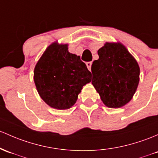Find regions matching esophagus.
<instances>
[{"mask_svg":"<svg viewBox=\"0 0 158 158\" xmlns=\"http://www.w3.org/2000/svg\"><path fill=\"white\" fill-rule=\"evenodd\" d=\"M91 64H92V62H91V61L87 62V63H86V66H87L88 69L89 70H91Z\"/></svg>","mask_w":158,"mask_h":158,"instance_id":"1","label":"esophagus"}]
</instances>
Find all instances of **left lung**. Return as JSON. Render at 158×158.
I'll use <instances>...</instances> for the list:
<instances>
[{
	"label": "left lung",
	"mask_w": 158,
	"mask_h": 158,
	"mask_svg": "<svg viewBox=\"0 0 158 158\" xmlns=\"http://www.w3.org/2000/svg\"><path fill=\"white\" fill-rule=\"evenodd\" d=\"M91 65V83L110 108H120L133 98L139 81V67L121 43H106Z\"/></svg>",
	"instance_id": "obj_1"
}]
</instances>
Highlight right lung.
Here are the masks:
<instances>
[{
	"mask_svg": "<svg viewBox=\"0 0 158 158\" xmlns=\"http://www.w3.org/2000/svg\"><path fill=\"white\" fill-rule=\"evenodd\" d=\"M36 87L48 106L67 110L75 104L91 73L80 57L68 52L67 45L53 43L37 62L34 72Z\"/></svg>",
	"mask_w": 158,
	"mask_h": 158,
	"instance_id": "1",
	"label": "right lung"
}]
</instances>
